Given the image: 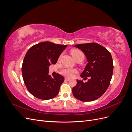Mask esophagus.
Wrapping results in <instances>:
<instances>
[{"instance_id": "34e87169", "label": "esophagus", "mask_w": 132, "mask_h": 132, "mask_svg": "<svg viewBox=\"0 0 132 132\" xmlns=\"http://www.w3.org/2000/svg\"><path fill=\"white\" fill-rule=\"evenodd\" d=\"M65 81H70V79H69V78H65Z\"/></svg>"}]
</instances>
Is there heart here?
<instances>
[{"label": "heart", "mask_w": 132, "mask_h": 132, "mask_svg": "<svg viewBox=\"0 0 132 132\" xmlns=\"http://www.w3.org/2000/svg\"><path fill=\"white\" fill-rule=\"evenodd\" d=\"M71 54L76 61L79 59L83 60L84 58V54L82 51L79 50H73L71 51ZM78 73V70L77 69L71 68L69 67L63 68L61 70V73L67 78H73Z\"/></svg>", "instance_id": "b5f03b06"}]
</instances>
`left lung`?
<instances>
[{
    "label": "left lung",
    "instance_id": "left-lung-1",
    "mask_svg": "<svg viewBox=\"0 0 132 132\" xmlns=\"http://www.w3.org/2000/svg\"><path fill=\"white\" fill-rule=\"evenodd\" d=\"M87 58L88 63L80 76L88 81L77 80V84L72 92L74 97L84 102L97 100L104 94L109 87L113 74V60L110 52L96 43L75 45Z\"/></svg>",
    "mask_w": 132,
    "mask_h": 132
}]
</instances>
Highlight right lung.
<instances>
[{
	"mask_svg": "<svg viewBox=\"0 0 132 132\" xmlns=\"http://www.w3.org/2000/svg\"><path fill=\"white\" fill-rule=\"evenodd\" d=\"M46 41L39 43L27 51L22 65V74L26 88L35 97L47 100L58 94L64 78L57 74L48 75L49 67L57 63L67 47Z\"/></svg>",
	"mask_w": 132,
	"mask_h": 132,
	"instance_id": "obj_1",
	"label": "right lung"
}]
</instances>
